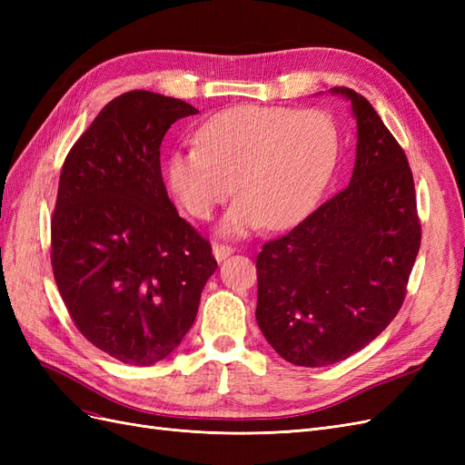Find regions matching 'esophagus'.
<instances>
[{
    "label": "esophagus",
    "mask_w": 465,
    "mask_h": 465,
    "mask_svg": "<svg viewBox=\"0 0 465 465\" xmlns=\"http://www.w3.org/2000/svg\"><path fill=\"white\" fill-rule=\"evenodd\" d=\"M232 248L231 246H224V244H213V256L217 262H223L224 258H229L232 254Z\"/></svg>",
    "instance_id": "34e87169"
}]
</instances>
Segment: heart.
<instances>
[{
    "mask_svg": "<svg viewBox=\"0 0 465 465\" xmlns=\"http://www.w3.org/2000/svg\"><path fill=\"white\" fill-rule=\"evenodd\" d=\"M193 142L168 159V190L200 221L213 217L234 190L238 200L219 224L229 238L301 221L328 184L340 149L335 124L323 112L258 104L217 112Z\"/></svg>",
    "mask_w": 465,
    "mask_h": 465,
    "instance_id": "obj_1",
    "label": "heart"
}]
</instances>
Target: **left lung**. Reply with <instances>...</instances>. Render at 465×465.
<instances>
[{
	"label": "left lung",
	"mask_w": 465,
	"mask_h": 465,
	"mask_svg": "<svg viewBox=\"0 0 465 465\" xmlns=\"http://www.w3.org/2000/svg\"><path fill=\"white\" fill-rule=\"evenodd\" d=\"M330 91L347 98L357 122L353 176L256 260L258 326L297 367L340 362L376 340L401 308L420 246L403 149L367 98Z\"/></svg>",
	"instance_id": "1"
}]
</instances>
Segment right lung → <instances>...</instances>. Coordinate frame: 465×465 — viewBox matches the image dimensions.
Wrapping results in <instances>:
<instances>
[{
	"mask_svg": "<svg viewBox=\"0 0 465 465\" xmlns=\"http://www.w3.org/2000/svg\"><path fill=\"white\" fill-rule=\"evenodd\" d=\"M192 104L151 91L108 103L67 153L52 215V270L77 330L135 367L166 359L215 273L211 244L178 215L161 143Z\"/></svg>",
	"mask_w": 465,
	"mask_h": 465,
	"instance_id": "obj_1",
	"label": "right lung"
}]
</instances>
